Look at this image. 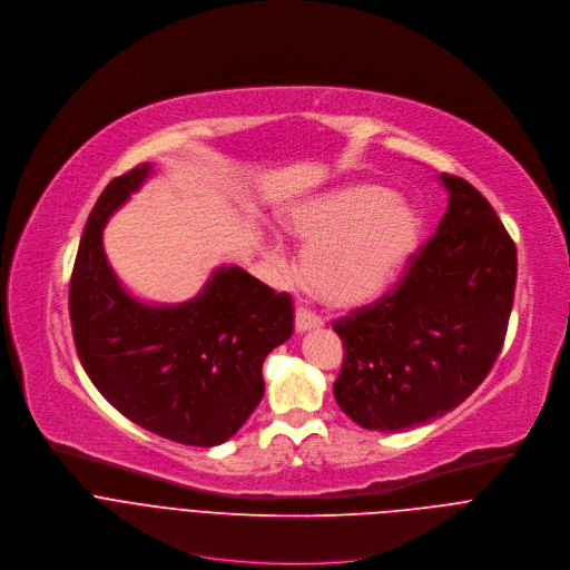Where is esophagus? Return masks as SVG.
<instances>
[{"label": "esophagus", "mask_w": 570, "mask_h": 570, "mask_svg": "<svg viewBox=\"0 0 570 570\" xmlns=\"http://www.w3.org/2000/svg\"><path fill=\"white\" fill-rule=\"evenodd\" d=\"M323 318L305 307H298L296 309V316H294V325H296V332H307V330H316V327H323Z\"/></svg>", "instance_id": "obj_1"}]
</instances>
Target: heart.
I'll list each match as a JSON object with an SVG mask.
<instances>
[{
  "mask_svg": "<svg viewBox=\"0 0 570 570\" xmlns=\"http://www.w3.org/2000/svg\"><path fill=\"white\" fill-rule=\"evenodd\" d=\"M287 236L303 252V276L334 307L364 305L384 294L424 236L420 206L391 188L357 181L305 197L283 213ZM272 258L283 263L281 247Z\"/></svg>",
  "mask_w": 570,
  "mask_h": 570,
  "instance_id": "heart-1",
  "label": "heart"
}]
</instances>
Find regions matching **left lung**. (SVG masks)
<instances>
[{
    "instance_id": "1",
    "label": "left lung",
    "mask_w": 570,
    "mask_h": 570,
    "mask_svg": "<svg viewBox=\"0 0 570 570\" xmlns=\"http://www.w3.org/2000/svg\"><path fill=\"white\" fill-rule=\"evenodd\" d=\"M440 181L446 213L404 278L332 323L346 351L334 400L371 431H404L456 409L488 377L505 341L517 247L470 181L446 173Z\"/></svg>"
}]
</instances>
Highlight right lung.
Segmentation results:
<instances>
[{"label":"right lung","mask_w":570,"mask_h":570,"mask_svg":"<svg viewBox=\"0 0 570 570\" xmlns=\"http://www.w3.org/2000/svg\"><path fill=\"white\" fill-rule=\"evenodd\" d=\"M153 175L111 179L91 208L69 285L80 364L100 395L139 426L190 446L229 440L265 395L263 362L292 336L294 305L240 267H219L179 305H150L111 272L102 229Z\"/></svg>","instance_id":"obj_1"}]
</instances>
